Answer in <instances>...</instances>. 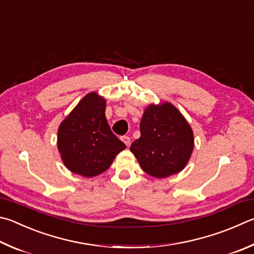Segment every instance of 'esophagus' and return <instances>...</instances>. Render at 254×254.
Masks as SVG:
<instances>
[{"label": "esophagus", "mask_w": 254, "mask_h": 254, "mask_svg": "<svg viewBox=\"0 0 254 254\" xmlns=\"http://www.w3.org/2000/svg\"><path fill=\"white\" fill-rule=\"evenodd\" d=\"M121 140H122V142L124 143V144H126L127 146H128V145H130V142H131V139H130V137H128V136H126V135H124V136H122L121 137Z\"/></svg>", "instance_id": "obj_1"}]
</instances>
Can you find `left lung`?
<instances>
[{
  "label": "left lung",
  "instance_id": "1",
  "mask_svg": "<svg viewBox=\"0 0 254 254\" xmlns=\"http://www.w3.org/2000/svg\"><path fill=\"white\" fill-rule=\"evenodd\" d=\"M141 136L130 150L143 171L164 179L187 167L194 147L190 124L172 103L161 102L145 108L140 123Z\"/></svg>",
  "mask_w": 254,
  "mask_h": 254
}]
</instances>
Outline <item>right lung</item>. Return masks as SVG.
I'll return each instance as SVG.
<instances>
[{"label":"right lung","mask_w":254,"mask_h":254,"mask_svg":"<svg viewBox=\"0 0 254 254\" xmlns=\"http://www.w3.org/2000/svg\"><path fill=\"white\" fill-rule=\"evenodd\" d=\"M107 101L90 92L66 115L58 130V150L72 173L93 178L103 173L126 144L115 136L105 118Z\"/></svg>","instance_id":"add662e5"}]
</instances>
